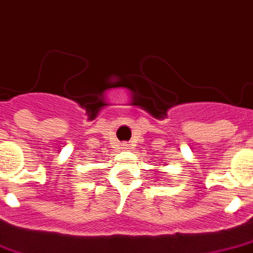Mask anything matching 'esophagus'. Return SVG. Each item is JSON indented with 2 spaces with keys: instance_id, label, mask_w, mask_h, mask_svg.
I'll return each instance as SVG.
<instances>
[{
  "instance_id": "34e87169",
  "label": "esophagus",
  "mask_w": 253,
  "mask_h": 253,
  "mask_svg": "<svg viewBox=\"0 0 253 253\" xmlns=\"http://www.w3.org/2000/svg\"><path fill=\"white\" fill-rule=\"evenodd\" d=\"M123 147H126V149H127V145H123Z\"/></svg>"
}]
</instances>
